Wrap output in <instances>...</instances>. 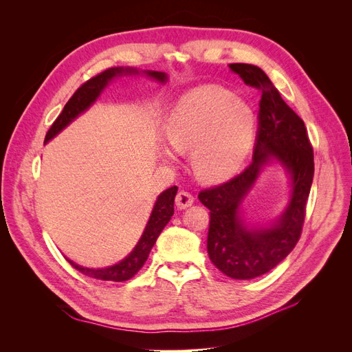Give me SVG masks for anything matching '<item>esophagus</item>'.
Segmentation results:
<instances>
[{
    "label": "esophagus",
    "mask_w": 352,
    "mask_h": 352,
    "mask_svg": "<svg viewBox=\"0 0 352 352\" xmlns=\"http://www.w3.org/2000/svg\"><path fill=\"white\" fill-rule=\"evenodd\" d=\"M175 201H176V207L184 210V208H188L194 204V195L186 192V190H180V192H177Z\"/></svg>",
    "instance_id": "34e87169"
}]
</instances>
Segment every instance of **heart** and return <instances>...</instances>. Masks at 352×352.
Here are the masks:
<instances>
[{
    "mask_svg": "<svg viewBox=\"0 0 352 352\" xmlns=\"http://www.w3.org/2000/svg\"><path fill=\"white\" fill-rule=\"evenodd\" d=\"M252 114L247 105L214 85L188 92L170 113L166 132L175 151H194L195 173L204 180H220L235 172L247 154ZM170 160L173 155L166 153Z\"/></svg>",
    "mask_w": 352,
    "mask_h": 352,
    "instance_id": "obj_1",
    "label": "heart"
}]
</instances>
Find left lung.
<instances>
[{
    "label": "left lung",
    "mask_w": 352,
    "mask_h": 352,
    "mask_svg": "<svg viewBox=\"0 0 352 352\" xmlns=\"http://www.w3.org/2000/svg\"><path fill=\"white\" fill-rule=\"evenodd\" d=\"M229 67L261 94L254 160L228 182L202 189L198 198L210 210L207 251L211 263L232 279H254L276 267L301 238L314 154L301 117L282 100L267 74L245 63ZM272 157L279 159L293 176L292 202L274 227L248 230L239 217V206L259 168Z\"/></svg>",
    "instance_id": "obj_1"
}]
</instances>
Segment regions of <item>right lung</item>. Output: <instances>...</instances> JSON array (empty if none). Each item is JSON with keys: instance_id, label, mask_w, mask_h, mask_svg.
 Returning <instances> with one entry per match:
<instances>
[{"instance_id": "right-lung-1", "label": "right lung", "mask_w": 352, "mask_h": 352, "mask_svg": "<svg viewBox=\"0 0 352 352\" xmlns=\"http://www.w3.org/2000/svg\"><path fill=\"white\" fill-rule=\"evenodd\" d=\"M126 73H138L135 69H123V67H111L107 69L105 72L98 73L97 76L91 78L85 83H82L80 87L74 91V94L70 97V100L66 102L65 109L60 113V116L56 119V122L51 124L45 135V142H48L51 138H54L60 131L65 129V127L76 117L87 110L89 105L98 98V95L101 91L107 87V83L117 76V74H126ZM148 76H151L160 82L166 80V74L163 72H146ZM177 194V186H172L166 189L164 192L160 195L155 201V206L153 208L151 217L146 223V228L142 233V236L140 242L136 243L135 250L127 255L124 260H122L119 264L111 265V267L107 269H87V267H80V265L74 264L73 261L67 260L74 269L80 272L82 274L88 276V278L92 279H100V280H111V282H124L129 280L131 278L141 270L144 263L146 261L148 255H150L151 248L154 247V243L157 238L160 236V233L164 229V226L172 219L173 212H175V197Z\"/></svg>"}]
</instances>
